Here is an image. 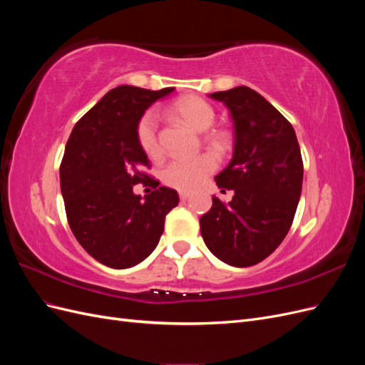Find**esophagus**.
Masks as SVG:
<instances>
[{
  "mask_svg": "<svg viewBox=\"0 0 365 365\" xmlns=\"http://www.w3.org/2000/svg\"><path fill=\"white\" fill-rule=\"evenodd\" d=\"M190 197V193L189 192H180V200L181 201H187Z\"/></svg>",
  "mask_w": 365,
  "mask_h": 365,
  "instance_id": "34e87169",
  "label": "esophagus"
}]
</instances>
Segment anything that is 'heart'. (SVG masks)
I'll return each instance as SVG.
<instances>
[{
  "mask_svg": "<svg viewBox=\"0 0 365 365\" xmlns=\"http://www.w3.org/2000/svg\"><path fill=\"white\" fill-rule=\"evenodd\" d=\"M172 113L182 123L196 132H205L215 123V109L204 98L196 96H185L172 103ZM137 137L141 149L150 158L161 155V143L158 138V115L155 111H149L143 115L137 126ZM215 145L220 146L224 138L220 135L212 137ZM216 169V160L212 155H200L196 158H176L164 165L160 176L161 181L182 192L196 189L207 176Z\"/></svg>",
  "mask_w": 365,
  "mask_h": 365,
  "instance_id": "1",
  "label": "heart"
}]
</instances>
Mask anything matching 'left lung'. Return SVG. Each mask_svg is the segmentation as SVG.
Returning <instances> with one entry per match:
<instances>
[{
	"label": "left lung",
	"mask_w": 365,
	"mask_h": 365,
	"mask_svg": "<svg viewBox=\"0 0 365 365\" xmlns=\"http://www.w3.org/2000/svg\"><path fill=\"white\" fill-rule=\"evenodd\" d=\"M222 102L235 125L233 158L215 176L228 204L213 196L200 219L207 248L231 267L267 259L288 235L303 184L295 130L267 98L248 86L208 94Z\"/></svg>",
	"instance_id": "obj_1"
}]
</instances>
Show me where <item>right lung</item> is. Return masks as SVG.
<instances>
[{
    "label": "right lung",
    "instance_id": "1",
    "mask_svg": "<svg viewBox=\"0 0 365 365\" xmlns=\"http://www.w3.org/2000/svg\"><path fill=\"white\" fill-rule=\"evenodd\" d=\"M175 88L150 91L120 85L106 93L71 130L61 164V190L68 224L83 250L105 267L126 269L158 245L164 220L180 197L158 187L143 198L133 185L149 176L137 126L146 109Z\"/></svg>",
    "mask_w": 365,
    "mask_h": 365
}]
</instances>
